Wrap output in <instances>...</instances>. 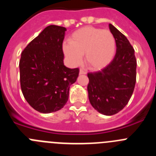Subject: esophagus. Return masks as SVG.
Returning a JSON list of instances; mask_svg holds the SVG:
<instances>
[{
  "mask_svg": "<svg viewBox=\"0 0 156 156\" xmlns=\"http://www.w3.org/2000/svg\"><path fill=\"white\" fill-rule=\"evenodd\" d=\"M86 73H87L84 71V70L80 69V75H84V74H86Z\"/></svg>",
  "mask_w": 156,
  "mask_h": 156,
  "instance_id": "esophagus-1",
  "label": "esophagus"
}]
</instances>
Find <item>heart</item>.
Listing matches in <instances>:
<instances>
[{
  "instance_id": "b5f03b06",
  "label": "heart",
  "mask_w": 156,
  "mask_h": 156,
  "mask_svg": "<svg viewBox=\"0 0 156 156\" xmlns=\"http://www.w3.org/2000/svg\"><path fill=\"white\" fill-rule=\"evenodd\" d=\"M65 43L62 50L71 66H78L85 54V62L90 69L99 70L108 66L113 59L116 42L108 30L85 27L73 32Z\"/></svg>"
}]
</instances>
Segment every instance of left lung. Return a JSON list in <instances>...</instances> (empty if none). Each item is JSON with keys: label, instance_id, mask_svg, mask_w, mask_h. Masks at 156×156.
Listing matches in <instances>:
<instances>
[{"label": "left lung", "instance_id": "8db88e82", "mask_svg": "<svg viewBox=\"0 0 156 156\" xmlns=\"http://www.w3.org/2000/svg\"><path fill=\"white\" fill-rule=\"evenodd\" d=\"M116 42L113 60L100 71L89 73L88 98L93 108L105 115L118 113L134 90L137 61L134 49L123 34L109 24Z\"/></svg>", "mask_w": 156, "mask_h": 156}]
</instances>
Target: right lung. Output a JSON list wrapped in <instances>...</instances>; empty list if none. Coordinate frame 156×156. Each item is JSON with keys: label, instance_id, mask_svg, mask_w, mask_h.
<instances>
[{"label": "right lung", "instance_id": "1", "mask_svg": "<svg viewBox=\"0 0 156 156\" xmlns=\"http://www.w3.org/2000/svg\"><path fill=\"white\" fill-rule=\"evenodd\" d=\"M66 31L65 27L48 26L22 52V91L32 108L41 113L62 108L68 101L69 87L79 76V69L67 68L63 62Z\"/></svg>", "mask_w": 156, "mask_h": 156}]
</instances>
